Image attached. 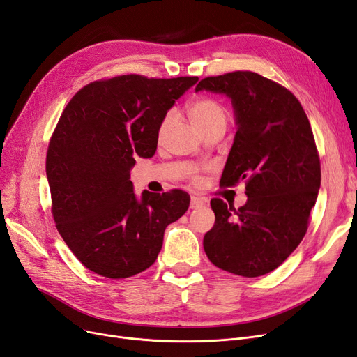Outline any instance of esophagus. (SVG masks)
I'll return each mask as SVG.
<instances>
[{
    "mask_svg": "<svg viewBox=\"0 0 357 357\" xmlns=\"http://www.w3.org/2000/svg\"><path fill=\"white\" fill-rule=\"evenodd\" d=\"M206 204V200L202 199V197H191V202H190V208L191 209H197V208H202V206Z\"/></svg>",
    "mask_w": 357,
    "mask_h": 357,
    "instance_id": "34e87169",
    "label": "esophagus"
}]
</instances>
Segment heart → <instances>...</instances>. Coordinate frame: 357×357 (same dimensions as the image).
Segmentation results:
<instances>
[{"label": "heart", "mask_w": 357, "mask_h": 357, "mask_svg": "<svg viewBox=\"0 0 357 357\" xmlns=\"http://www.w3.org/2000/svg\"><path fill=\"white\" fill-rule=\"evenodd\" d=\"M188 119L194 129L199 133L215 124H225L227 112L220 102L213 99H197L191 102L187 108ZM166 129V123L162 126V132Z\"/></svg>", "instance_id": "obj_1"}]
</instances>
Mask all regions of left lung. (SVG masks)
<instances>
[{
    "label": "left lung",
    "instance_id": "8db88e82",
    "mask_svg": "<svg viewBox=\"0 0 357 357\" xmlns=\"http://www.w3.org/2000/svg\"><path fill=\"white\" fill-rule=\"evenodd\" d=\"M231 99L234 142L222 185L246 179L248 200L236 209L212 199L215 225L203 248L213 266L243 278L278 268L307 231L320 188V160L301 103L280 84L250 71L208 77L195 91Z\"/></svg>",
    "mask_w": 357,
    "mask_h": 357
}]
</instances>
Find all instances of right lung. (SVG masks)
Returning a JSON list of instances; mask_svg holds the SVG:
<instances>
[{"instance_id":"add662e5","label":"right lung","mask_w":357,"mask_h":357,"mask_svg":"<svg viewBox=\"0 0 357 357\" xmlns=\"http://www.w3.org/2000/svg\"><path fill=\"white\" fill-rule=\"evenodd\" d=\"M197 82L114 77L83 87L62 112L45 160L52 212L90 271L126 279L151 267L166 227L187 212L185 191L136 195L130 170L154 155L167 111Z\"/></svg>"}]
</instances>
